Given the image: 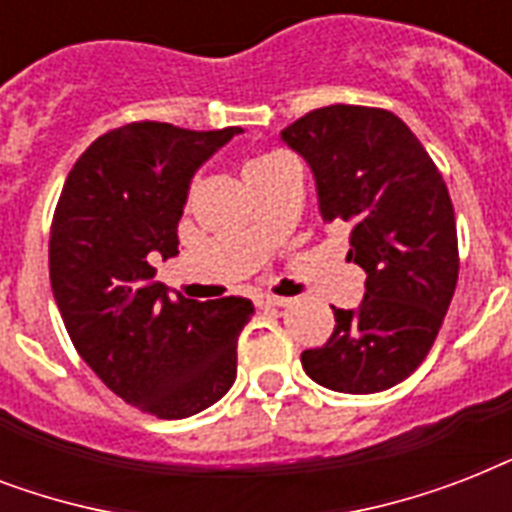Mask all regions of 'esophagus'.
I'll use <instances>...</instances> for the list:
<instances>
[{
    "instance_id": "obj_1",
    "label": "esophagus",
    "mask_w": 512,
    "mask_h": 512,
    "mask_svg": "<svg viewBox=\"0 0 512 512\" xmlns=\"http://www.w3.org/2000/svg\"><path fill=\"white\" fill-rule=\"evenodd\" d=\"M292 300L289 297H279V295H257V308H284Z\"/></svg>"
}]
</instances>
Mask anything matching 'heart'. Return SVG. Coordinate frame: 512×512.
<instances>
[{
  "instance_id": "b5f03b06",
  "label": "heart",
  "mask_w": 512,
  "mask_h": 512,
  "mask_svg": "<svg viewBox=\"0 0 512 512\" xmlns=\"http://www.w3.org/2000/svg\"><path fill=\"white\" fill-rule=\"evenodd\" d=\"M279 159H284V156H279V154L255 156V159H249V162L244 164V175H252V172L263 170V167H268V164H273V162H279Z\"/></svg>"
}]
</instances>
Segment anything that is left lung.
<instances>
[{"label":"left lung","mask_w":512,"mask_h":512,"mask_svg":"<svg viewBox=\"0 0 512 512\" xmlns=\"http://www.w3.org/2000/svg\"><path fill=\"white\" fill-rule=\"evenodd\" d=\"M311 164L321 217L350 223L348 260L366 271L358 311L335 308V332L305 350V374L337 393H380L406 380L436 342L460 252L446 183L396 114L327 106L281 132Z\"/></svg>","instance_id":"obj_1"}]
</instances>
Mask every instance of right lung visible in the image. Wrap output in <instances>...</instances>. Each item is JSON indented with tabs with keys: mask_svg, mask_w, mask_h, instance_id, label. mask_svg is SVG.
Instances as JSON below:
<instances>
[{
	"mask_svg": "<svg viewBox=\"0 0 512 512\" xmlns=\"http://www.w3.org/2000/svg\"><path fill=\"white\" fill-rule=\"evenodd\" d=\"M241 127L132 122L100 135L66 177L50 228V284L68 337L119 398L162 420L207 409L236 380L247 297L188 300L154 281L177 255L193 172Z\"/></svg>",
	"mask_w": 512,
	"mask_h": 512,
	"instance_id": "right-lung-1",
	"label": "right lung"
}]
</instances>
